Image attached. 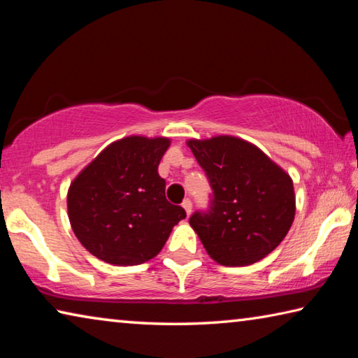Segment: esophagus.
Masks as SVG:
<instances>
[{
	"label": "esophagus",
	"instance_id": "esophagus-1",
	"mask_svg": "<svg viewBox=\"0 0 358 358\" xmlns=\"http://www.w3.org/2000/svg\"><path fill=\"white\" fill-rule=\"evenodd\" d=\"M181 207L185 208V211H186V215H189L191 213V210H192V202L189 201V199H185L183 201V203H181Z\"/></svg>",
	"mask_w": 358,
	"mask_h": 358
}]
</instances>
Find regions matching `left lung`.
<instances>
[{
    "instance_id": "1",
    "label": "left lung",
    "mask_w": 358,
    "mask_h": 358,
    "mask_svg": "<svg viewBox=\"0 0 358 358\" xmlns=\"http://www.w3.org/2000/svg\"><path fill=\"white\" fill-rule=\"evenodd\" d=\"M187 145L211 187L208 210L189 217L210 257L226 266H245L264 259L294 222L292 180L241 138L220 136Z\"/></svg>"
}]
</instances>
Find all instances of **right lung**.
<instances>
[{
    "label": "right lung",
    "mask_w": 358,
    "mask_h": 358,
    "mask_svg": "<svg viewBox=\"0 0 358 358\" xmlns=\"http://www.w3.org/2000/svg\"><path fill=\"white\" fill-rule=\"evenodd\" d=\"M171 145L166 137L132 136L101 151L72 181L68 213L78 241L112 265H138L157 256L172 227L186 217L166 199L157 173Z\"/></svg>",
    "instance_id": "add662e5"
}]
</instances>
